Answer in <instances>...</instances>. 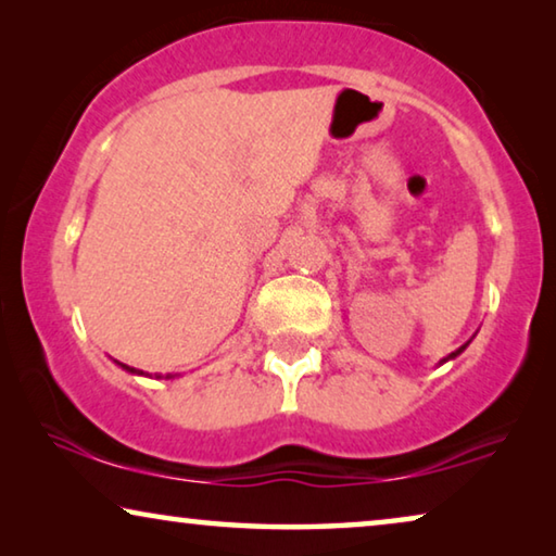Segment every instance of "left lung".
<instances>
[{"label": "left lung", "instance_id": "left-lung-1", "mask_svg": "<svg viewBox=\"0 0 556 556\" xmlns=\"http://www.w3.org/2000/svg\"><path fill=\"white\" fill-rule=\"evenodd\" d=\"M469 342H471V339H469ZM469 342H467V344H462V346H459V350H454L452 354H446V357H444V359H439V364H444V362H450V359H454V357H457V354H462L464 350H467V346H469Z\"/></svg>", "mask_w": 556, "mask_h": 556}]
</instances>
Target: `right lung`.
<instances>
[{"mask_svg":"<svg viewBox=\"0 0 556 556\" xmlns=\"http://www.w3.org/2000/svg\"><path fill=\"white\" fill-rule=\"evenodd\" d=\"M122 369H127L129 375H142V377H152V375H147V371H142V369H135V367H127V364H122V362H117ZM177 375H154V379H174Z\"/></svg>","mask_w":556,"mask_h":556,"instance_id":"obj_1","label":"right lung"}]
</instances>
